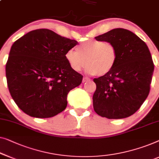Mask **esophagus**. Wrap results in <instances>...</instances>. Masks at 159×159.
<instances>
[{
    "mask_svg": "<svg viewBox=\"0 0 159 159\" xmlns=\"http://www.w3.org/2000/svg\"><path fill=\"white\" fill-rule=\"evenodd\" d=\"M88 81H89V79L87 77H83V79H82V82H83V83H84V82H88Z\"/></svg>",
    "mask_w": 159,
    "mask_h": 159,
    "instance_id": "34e87169",
    "label": "esophagus"
}]
</instances>
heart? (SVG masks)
I'll use <instances>...</instances> for the list:
<instances>
[{
  "mask_svg": "<svg viewBox=\"0 0 159 159\" xmlns=\"http://www.w3.org/2000/svg\"><path fill=\"white\" fill-rule=\"evenodd\" d=\"M65 59L74 72H80L87 65V74L102 77L113 70L118 60V52L112 43L90 41L78 46L76 51L69 49L65 53Z\"/></svg>",
  "mask_w": 159,
  "mask_h": 159,
  "instance_id": "1",
  "label": "heart"
}]
</instances>
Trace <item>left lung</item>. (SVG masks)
Masks as SVG:
<instances>
[{
	"mask_svg": "<svg viewBox=\"0 0 159 159\" xmlns=\"http://www.w3.org/2000/svg\"><path fill=\"white\" fill-rule=\"evenodd\" d=\"M95 39L112 43L118 60L110 73L93 80L97 86L94 110L108 119L128 118L141 107L149 94L154 70L150 51L143 41L127 29H112Z\"/></svg>",
	"mask_w": 159,
	"mask_h": 159,
	"instance_id": "8db88e82",
	"label": "left lung"
}]
</instances>
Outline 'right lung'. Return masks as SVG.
Here are the masks:
<instances>
[{
  "instance_id": "obj_1",
  "label": "right lung",
  "mask_w": 159,
  "mask_h": 159,
  "mask_svg": "<svg viewBox=\"0 0 159 159\" xmlns=\"http://www.w3.org/2000/svg\"><path fill=\"white\" fill-rule=\"evenodd\" d=\"M78 43L47 29L31 31L13 43L6 65L8 89L18 107L31 117L62 112L82 76L70 67L65 53Z\"/></svg>"
}]
</instances>
